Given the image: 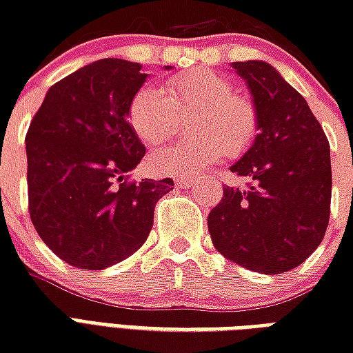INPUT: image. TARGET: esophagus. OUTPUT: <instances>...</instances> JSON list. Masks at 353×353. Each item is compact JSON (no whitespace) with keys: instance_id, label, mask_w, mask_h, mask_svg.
<instances>
[{"instance_id":"esophagus-1","label":"esophagus","mask_w":353,"mask_h":353,"mask_svg":"<svg viewBox=\"0 0 353 353\" xmlns=\"http://www.w3.org/2000/svg\"><path fill=\"white\" fill-rule=\"evenodd\" d=\"M194 183H196V179H192V177H177L176 179V185L179 188H190L194 187Z\"/></svg>"}]
</instances>
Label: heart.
Masks as SVG:
<instances>
[{
	"instance_id": "obj_1",
	"label": "heart",
	"mask_w": 353,
	"mask_h": 353,
	"mask_svg": "<svg viewBox=\"0 0 353 353\" xmlns=\"http://www.w3.org/2000/svg\"><path fill=\"white\" fill-rule=\"evenodd\" d=\"M196 115L190 141L172 143L150 157L152 170L163 176H196L220 161L243 154L258 132V115L251 102L234 95L231 80L209 69H192L166 80L165 91L144 85L133 95L128 121L144 143L157 144L176 130L179 113Z\"/></svg>"
}]
</instances>
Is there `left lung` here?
I'll return each mask as SVG.
<instances>
[{
    "instance_id": "1",
    "label": "left lung",
    "mask_w": 353,
    "mask_h": 353,
    "mask_svg": "<svg viewBox=\"0 0 353 353\" xmlns=\"http://www.w3.org/2000/svg\"><path fill=\"white\" fill-rule=\"evenodd\" d=\"M245 80L258 133L231 172L247 190L225 187L207 223L227 260L263 274L301 265L324 238L330 220L332 163L323 128L304 97L268 62H232Z\"/></svg>"
}]
</instances>
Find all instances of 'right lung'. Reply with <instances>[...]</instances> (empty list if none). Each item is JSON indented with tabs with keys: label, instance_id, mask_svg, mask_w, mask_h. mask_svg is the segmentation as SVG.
Wrapping results in <instances>:
<instances>
[{
	"label": "right lung",
	"instance_id": "add662e5",
	"mask_svg": "<svg viewBox=\"0 0 353 353\" xmlns=\"http://www.w3.org/2000/svg\"><path fill=\"white\" fill-rule=\"evenodd\" d=\"M141 63L102 58L49 88L25 137L29 212L63 262L101 271L137 251L172 179L128 183L144 144L128 122L148 79ZM172 69V65H165Z\"/></svg>",
	"mask_w": 353,
	"mask_h": 353
}]
</instances>
